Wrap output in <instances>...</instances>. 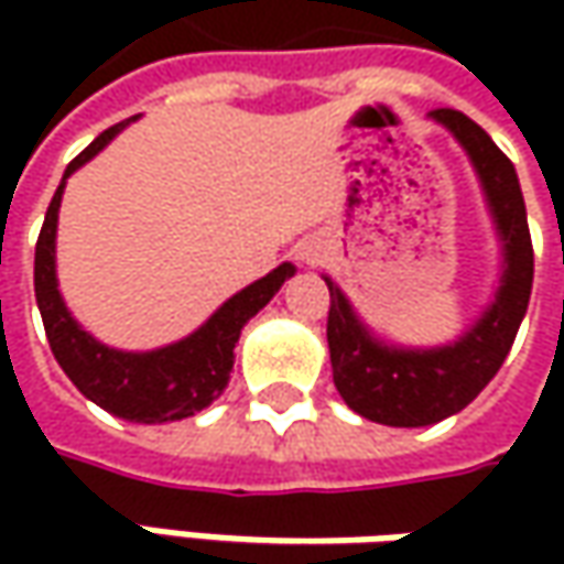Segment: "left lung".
Listing matches in <instances>:
<instances>
[{"instance_id":"8db88e82","label":"left lung","mask_w":564,"mask_h":564,"mask_svg":"<svg viewBox=\"0 0 564 564\" xmlns=\"http://www.w3.org/2000/svg\"><path fill=\"white\" fill-rule=\"evenodd\" d=\"M436 121L462 141L487 187L489 206L506 241V275L484 319L452 348H382L351 314L345 294L329 285V358L338 395L360 417L389 426H426L458 414L499 373L524 319L533 285V245L524 197L511 160L487 131L458 109H433Z\"/></svg>"}]
</instances>
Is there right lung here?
Wrapping results in <instances>:
<instances>
[{
	"label": "right lung",
	"mask_w": 564,
	"mask_h": 564,
	"mask_svg": "<svg viewBox=\"0 0 564 564\" xmlns=\"http://www.w3.org/2000/svg\"><path fill=\"white\" fill-rule=\"evenodd\" d=\"M121 128L124 121L102 131L84 153H77L65 169V178L77 165L99 153ZM62 187L65 182L58 185L53 204L46 209V219L36 238V253H33L36 307L43 316V329H46L58 367L80 389V395H87L102 411L116 414L121 421L169 423L204 411L228 386V373L235 364L231 351L245 323L260 307L270 304V297L282 289V282L294 275V267L282 263L279 270L248 285L245 292L228 297L226 304L209 316V323L185 341H175L150 355H124L87 336L65 311L55 289V219H58V204H62Z\"/></svg>",
	"instance_id": "1"
}]
</instances>
